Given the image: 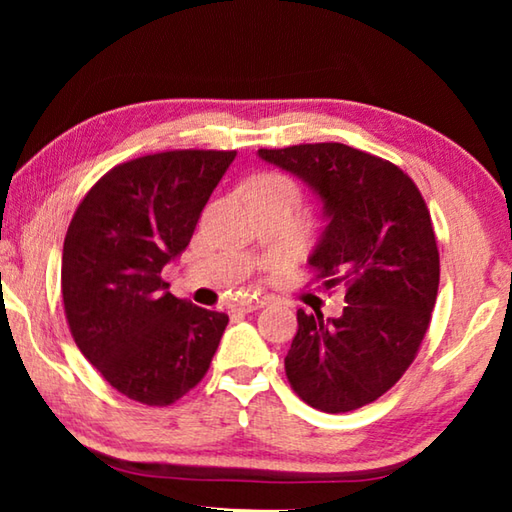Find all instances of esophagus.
Masks as SVG:
<instances>
[{"instance_id":"1","label":"esophagus","mask_w":512,"mask_h":512,"mask_svg":"<svg viewBox=\"0 0 512 512\" xmlns=\"http://www.w3.org/2000/svg\"><path fill=\"white\" fill-rule=\"evenodd\" d=\"M266 305V298H244L239 300L235 309L241 311V314H248V311H255V309H262Z\"/></svg>"}]
</instances>
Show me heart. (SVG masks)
Listing matches in <instances>:
<instances>
[{"mask_svg": "<svg viewBox=\"0 0 512 512\" xmlns=\"http://www.w3.org/2000/svg\"><path fill=\"white\" fill-rule=\"evenodd\" d=\"M250 192L255 194H282V196H289L293 201H298V187L293 183L291 178L282 176V173H264V176H259L253 180V185H250Z\"/></svg>", "mask_w": 512, "mask_h": 512, "instance_id": "obj_1", "label": "heart"}]
</instances>
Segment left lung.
Segmentation results:
<instances>
[{
    "instance_id": "obj_1",
    "label": "left lung",
    "mask_w": 512,
    "mask_h": 512,
    "mask_svg": "<svg viewBox=\"0 0 512 512\" xmlns=\"http://www.w3.org/2000/svg\"><path fill=\"white\" fill-rule=\"evenodd\" d=\"M323 198L327 228L309 257L325 289L345 284L343 314L298 309L284 370L302 402L361 409L411 366L431 323L440 257L427 203L397 164L339 142L259 149Z\"/></svg>"
}]
</instances>
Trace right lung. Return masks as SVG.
<instances>
[{"mask_svg": "<svg viewBox=\"0 0 512 512\" xmlns=\"http://www.w3.org/2000/svg\"><path fill=\"white\" fill-rule=\"evenodd\" d=\"M237 151H164L121 162L76 207L63 246L76 345L128 400L169 406L205 377L228 316L169 293L160 273L189 246Z\"/></svg>", "mask_w": 512, "mask_h": 512, "instance_id": "right-lung-1", "label": "right lung"}]
</instances>
